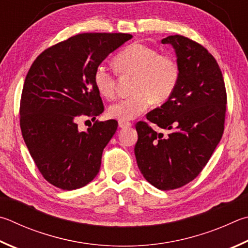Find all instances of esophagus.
<instances>
[{
    "mask_svg": "<svg viewBox=\"0 0 248 248\" xmlns=\"http://www.w3.org/2000/svg\"><path fill=\"white\" fill-rule=\"evenodd\" d=\"M118 124H119V128H121V129L129 128V127H131V125H132L131 123H129V121H121V120H119Z\"/></svg>",
    "mask_w": 248,
    "mask_h": 248,
    "instance_id": "34e87169",
    "label": "esophagus"
}]
</instances>
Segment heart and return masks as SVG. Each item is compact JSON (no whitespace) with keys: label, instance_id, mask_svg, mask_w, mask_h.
I'll return each instance as SVG.
<instances>
[{"label":"heart","instance_id":"1","mask_svg":"<svg viewBox=\"0 0 248 248\" xmlns=\"http://www.w3.org/2000/svg\"><path fill=\"white\" fill-rule=\"evenodd\" d=\"M117 70L123 75L134 76L132 96L116 102L109 107L111 118L128 121L137 118L148 108L152 102H167L177 88L180 66L170 54H159L157 49L142 43H132L117 54ZM95 88L106 98L116 94L115 75L105 65L96 67L93 75Z\"/></svg>","mask_w":248,"mask_h":248}]
</instances>
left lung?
Instances as JSON below:
<instances>
[{"instance_id":"1","label":"left lung","mask_w":248,"mask_h":248,"mask_svg":"<svg viewBox=\"0 0 248 248\" xmlns=\"http://www.w3.org/2000/svg\"><path fill=\"white\" fill-rule=\"evenodd\" d=\"M177 54L180 79L169 100L139 121L134 146L138 167L152 186L163 191L186 186L201 173L221 140L227 110L222 73L207 49L183 35L161 40Z\"/></svg>"}]
</instances>
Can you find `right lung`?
<instances>
[{"label": "right lung", "mask_w": 248, "mask_h": 248, "mask_svg": "<svg viewBox=\"0 0 248 248\" xmlns=\"http://www.w3.org/2000/svg\"><path fill=\"white\" fill-rule=\"evenodd\" d=\"M132 38L128 33H80L46 48L26 76L20 100L22 138L47 182L71 191L87 186L101 168L103 150L118 123L95 121L79 131L81 116L104 111L93 75Z\"/></svg>", "instance_id": "1"}]
</instances>
